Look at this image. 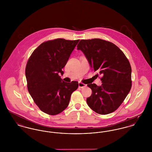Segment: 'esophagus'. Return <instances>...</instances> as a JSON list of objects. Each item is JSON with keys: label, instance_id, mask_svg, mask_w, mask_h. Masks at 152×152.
<instances>
[{"label": "esophagus", "instance_id": "1", "mask_svg": "<svg viewBox=\"0 0 152 152\" xmlns=\"http://www.w3.org/2000/svg\"><path fill=\"white\" fill-rule=\"evenodd\" d=\"M86 86H87L86 84H83V83H81V82L79 83V88H85Z\"/></svg>", "mask_w": 152, "mask_h": 152}]
</instances>
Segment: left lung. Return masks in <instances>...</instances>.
Here are the masks:
<instances>
[{
	"instance_id": "obj_1",
	"label": "left lung",
	"mask_w": 152,
	"mask_h": 152,
	"mask_svg": "<svg viewBox=\"0 0 152 152\" xmlns=\"http://www.w3.org/2000/svg\"><path fill=\"white\" fill-rule=\"evenodd\" d=\"M77 47L92 69L102 76L101 86L87 84L92 91L87 99L88 106L102 115L115 111L132 88V68L128 59L117 46L102 39H81Z\"/></svg>"
}]
</instances>
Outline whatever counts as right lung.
Listing matches in <instances>:
<instances>
[{
    "mask_svg": "<svg viewBox=\"0 0 152 152\" xmlns=\"http://www.w3.org/2000/svg\"><path fill=\"white\" fill-rule=\"evenodd\" d=\"M80 40L57 38L44 42L27 61L25 75L28 91L37 106L47 114L55 115L68 107L72 93L77 89L76 81L65 82L62 69Z\"/></svg>",
    "mask_w": 152,
    "mask_h": 152,
    "instance_id": "right-lung-1",
    "label": "right lung"
}]
</instances>
